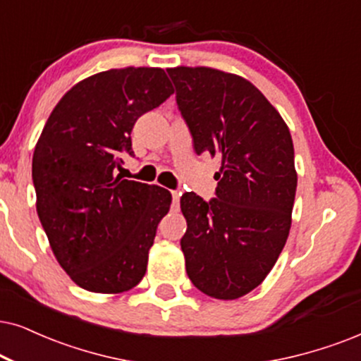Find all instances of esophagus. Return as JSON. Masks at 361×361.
<instances>
[{"label": "esophagus", "mask_w": 361, "mask_h": 361, "mask_svg": "<svg viewBox=\"0 0 361 361\" xmlns=\"http://www.w3.org/2000/svg\"><path fill=\"white\" fill-rule=\"evenodd\" d=\"M180 196H181V193L180 191H171V198H173V204H175V207H178V204H180Z\"/></svg>", "instance_id": "1"}]
</instances>
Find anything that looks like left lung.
<instances>
[{"label":"left lung","instance_id":"left-lung-1","mask_svg":"<svg viewBox=\"0 0 361 361\" xmlns=\"http://www.w3.org/2000/svg\"><path fill=\"white\" fill-rule=\"evenodd\" d=\"M195 152L220 158L216 198L181 196L186 273L204 295L236 300L275 267L296 193L293 141L257 86L207 66L168 68Z\"/></svg>","mask_w":361,"mask_h":361}]
</instances>
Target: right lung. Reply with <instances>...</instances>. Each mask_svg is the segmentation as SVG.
Returning <instances> with one entry per match:
<instances>
[{
	"mask_svg": "<svg viewBox=\"0 0 361 361\" xmlns=\"http://www.w3.org/2000/svg\"><path fill=\"white\" fill-rule=\"evenodd\" d=\"M161 68H120L76 83L33 154L36 212L58 263L81 288L123 293L145 276L170 191L116 176L131 130L173 94Z\"/></svg>",
	"mask_w": 361,
	"mask_h": 361,
	"instance_id": "1",
	"label": "right lung"
}]
</instances>
